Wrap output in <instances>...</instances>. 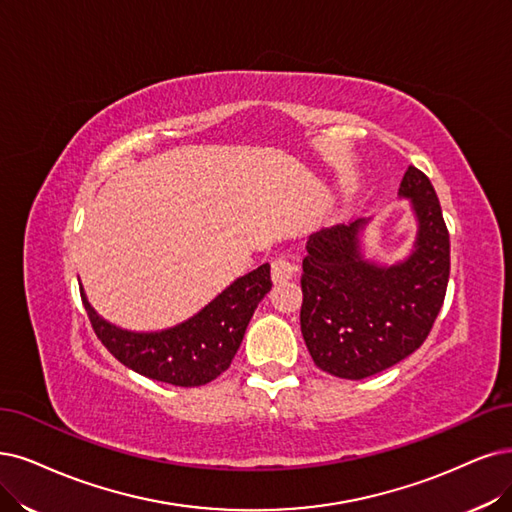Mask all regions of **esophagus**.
<instances>
[{
  "label": "esophagus",
  "instance_id": "esophagus-1",
  "mask_svg": "<svg viewBox=\"0 0 512 512\" xmlns=\"http://www.w3.org/2000/svg\"><path fill=\"white\" fill-rule=\"evenodd\" d=\"M297 272V266L293 261L285 259V257H278L272 261V280L274 282H285L291 280Z\"/></svg>",
  "mask_w": 512,
  "mask_h": 512
}]
</instances>
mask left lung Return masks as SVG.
<instances>
[{
	"instance_id": "8db88e82",
	"label": "left lung",
	"mask_w": 512,
	"mask_h": 512,
	"mask_svg": "<svg viewBox=\"0 0 512 512\" xmlns=\"http://www.w3.org/2000/svg\"><path fill=\"white\" fill-rule=\"evenodd\" d=\"M418 232L411 253L380 266L363 253L371 219L310 236L301 274V333L312 361L344 380H363L418 350L437 318L449 280V232L430 179L409 166L399 187Z\"/></svg>"
}]
</instances>
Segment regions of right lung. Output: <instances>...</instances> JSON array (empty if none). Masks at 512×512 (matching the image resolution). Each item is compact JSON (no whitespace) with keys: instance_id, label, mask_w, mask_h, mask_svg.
<instances>
[{"instance_id":"obj_1","label":"right lung","mask_w":512,"mask_h":512,"mask_svg":"<svg viewBox=\"0 0 512 512\" xmlns=\"http://www.w3.org/2000/svg\"><path fill=\"white\" fill-rule=\"evenodd\" d=\"M272 289L270 266L236 278L211 304L162 331H128L97 314L80 287L94 333L122 365L149 380L194 388L213 382L232 365L259 301Z\"/></svg>"}]
</instances>
